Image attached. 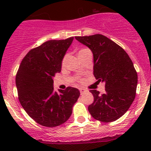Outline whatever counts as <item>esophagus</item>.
<instances>
[{"mask_svg": "<svg viewBox=\"0 0 151 151\" xmlns=\"http://www.w3.org/2000/svg\"><path fill=\"white\" fill-rule=\"evenodd\" d=\"M80 93L82 94H84L85 93H86L87 91H88V90L85 89V88H80Z\"/></svg>", "mask_w": 151, "mask_h": 151, "instance_id": "esophagus-1", "label": "esophagus"}]
</instances>
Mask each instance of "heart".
I'll list each match as a JSON object with an SVG mask.
<instances>
[{"label": "heart", "mask_w": 151, "mask_h": 151, "mask_svg": "<svg viewBox=\"0 0 151 151\" xmlns=\"http://www.w3.org/2000/svg\"><path fill=\"white\" fill-rule=\"evenodd\" d=\"M80 51H82V50H80ZM63 62H64V60H63Z\"/></svg>", "instance_id": "b5f03b06"}]
</instances>
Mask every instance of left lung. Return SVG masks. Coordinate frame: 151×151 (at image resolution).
Segmentation results:
<instances>
[{
  "instance_id": "8db88e82",
  "label": "left lung",
  "mask_w": 151,
  "mask_h": 151,
  "mask_svg": "<svg viewBox=\"0 0 151 151\" xmlns=\"http://www.w3.org/2000/svg\"><path fill=\"white\" fill-rule=\"evenodd\" d=\"M78 42L91 50L93 55V75L105 83V93L90 92L94 101L88 106L93 118L101 122H112L129 109L136 95L137 74L124 50L101 34L76 36Z\"/></svg>"
}]
</instances>
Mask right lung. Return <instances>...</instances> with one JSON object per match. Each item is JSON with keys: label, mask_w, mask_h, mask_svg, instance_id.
<instances>
[{"label": "right lung", "mask_w": 151, "mask_h": 151, "mask_svg": "<svg viewBox=\"0 0 151 151\" xmlns=\"http://www.w3.org/2000/svg\"><path fill=\"white\" fill-rule=\"evenodd\" d=\"M74 37L47 41L30 50L22 59L16 75L19 101L36 123L55 127L65 123L80 95L77 88L54 91L53 77L61 71L62 60Z\"/></svg>", "instance_id": "add662e5"}]
</instances>
